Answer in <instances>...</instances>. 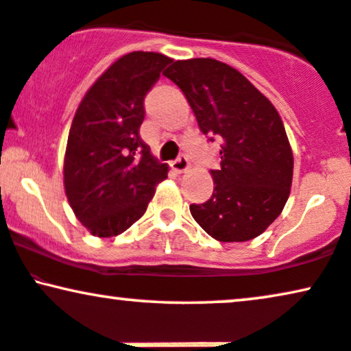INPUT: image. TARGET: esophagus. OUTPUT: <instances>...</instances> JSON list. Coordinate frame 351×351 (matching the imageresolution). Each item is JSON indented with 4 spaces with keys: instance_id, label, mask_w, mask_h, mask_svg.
I'll return each instance as SVG.
<instances>
[{
    "instance_id": "34e87169",
    "label": "esophagus",
    "mask_w": 351,
    "mask_h": 351,
    "mask_svg": "<svg viewBox=\"0 0 351 351\" xmlns=\"http://www.w3.org/2000/svg\"><path fill=\"white\" fill-rule=\"evenodd\" d=\"M171 167L177 172H185L190 167V162H189V159H186V156L182 154V156L176 159V161L171 162Z\"/></svg>"
}]
</instances>
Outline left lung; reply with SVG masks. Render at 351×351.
I'll return each instance as SVG.
<instances>
[{
    "mask_svg": "<svg viewBox=\"0 0 351 351\" xmlns=\"http://www.w3.org/2000/svg\"><path fill=\"white\" fill-rule=\"evenodd\" d=\"M165 75L179 86L199 130L222 140L215 190L190 204L193 219L219 242H247L284 209L293 177V154L272 103L234 67L211 58L176 61Z\"/></svg>",
    "mask_w": 351,
    "mask_h": 351,
    "instance_id": "1",
    "label": "left lung"
}]
</instances>
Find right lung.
<instances>
[{
    "mask_svg": "<svg viewBox=\"0 0 351 351\" xmlns=\"http://www.w3.org/2000/svg\"><path fill=\"white\" fill-rule=\"evenodd\" d=\"M172 59L134 51L112 64L79 104L67 138L64 189L77 219L97 237H114L145 215L167 177L140 138L145 97Z\"/></svg>",
    "mask_w": 351,
    "mask_h": 351,
    "instance_id": "obj_1",
    "label": "right lung"
}]
</instances>
